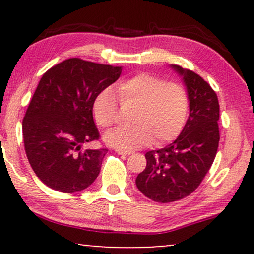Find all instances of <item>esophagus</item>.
Instances as JSON below:
<instances>
[{
  "instance_id": "esophagus-1",
  "label": "esophagus",
  "mask_w": 254,
  "mask_h": 254,
  "mask_svg": "<svg viewBox=\"0 0 254 254\" xmlns=\"http://www.w3.org/2000/svg\"><path fill=\"white\" fill-rule=\"evenodd\" d=\"M116 152H117V154H119V155H131V154H133V151L125 150V149H120V148H117Z\"/></svg>"
}]
</instances>
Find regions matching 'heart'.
<instances>
[{
	"mask_svg": "<svg viewBox=\"0 0 254 254\" xmlns=\"http://www.w3.org/2000/svg\"><path fill=\"white\" fill-rule=\"evenodd\" d=\"M114 92L121 105L135 110L130 117L133 126L113 128L104 135V141L112 147L135 149L151 142L164 144L178 136L185 126L189 96L180 84L142 72L120 81ZM92 114L100 127L116 123L118 107L111 90H103L96 96Z\"/></svg>",
	"mask_w": 254,
	"mask_h": 254,
	"instance_id": "obj_1",
	"label": "heart"
}]
</instances>
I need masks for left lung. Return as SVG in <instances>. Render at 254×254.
I'll use <instances>...</instances> for the list:
<instances>
[{
  "label": "left lung",
  "mask_w": 254,
  "mask_h": 254,
  "mask_svg": "<svg viewBox=\"0 0 254 254\" xmlns=\"http://www.w3.org/2000/svg\"><path fill=\"white\" fill-rule=\"evenodd\" d=\"M170 68L186 86L189 119L172 143L145 154L147 166L135 180L141 193L162 203L184 199L197 189L213 164L220 141L216 93L194 71L176 64Z\"/></svg>",
  "instance_id": "left-lung-1"
}]
</instances>
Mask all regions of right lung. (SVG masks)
I'll return each mask as SVG.
<instances>
[{"label": "right lung", "mask_w": 254, "mask_h": 254, "mask_svg": "<svg viewBox=\"0 0 254 254\" xmlns=\"http://www.w3.org/2000/svg\"><path fill=\"white\" fill-rule=\"evenodd\" d=\"M121 70L72 58L43 75L23 119V138L34 173L50 189L79 192L98 177L107 149L81 148L98 140L92 103Z\"/></svg>", "instance_id": "add662e5"}]
</instances>
